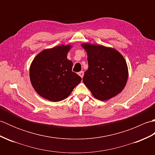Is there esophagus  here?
<instances>
[{"label":"esophagus","mask_w":155,"mask_h":155,"mask_svg":"<svg viewBox=\"0 0 155 155\" xmlns=\"http://www.w3.org/2000/svg\"><path fill=\"white\" fill-rule=\"evenodd\" d=\"M78 74H79V76H80L81 78H83V76H84V72L83 71H81V72H78Z\"/></svg>","instance_id":"obj_1"}]
</instances>
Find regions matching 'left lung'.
I'll return each mask as SVG.
<instances>
[{
  "label": "left lung",
  "mask_w": 155,
  "mask_h": 155,
  "mask_svg": "<svg viewBox=\"0 0 155 155\" xmlns=\"http://www.w3.org/2000/svg\"><path fill=\"white\" fill-rule=\"evenodd\" d=\"M87 52L88 70L83 83L94 98L107 101L123 90L128 79V67L124 57L114 48L83 43Z\"/></svg>",
  "instance_id": "8db88e82"
}]
</instances>
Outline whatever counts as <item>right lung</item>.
Returning <instances> with one entry per match:
<instances>
[{"mask_svg":"<svg viewBox=\"0 0 155 155\" xmlns=\"http://www.w3.org/2000/svg\"><path fill=\"white\" fill-rule=\"evenodd\" d=\"M71 45L45 49L36 56L30 67V79L36 92L48 101L67 98L81 83V77L72 71V62L67 58Z\"/></svg>","mask_w":155,"mask_h":155,"instance_id":"1","label":"right lung"}]
</instances>
